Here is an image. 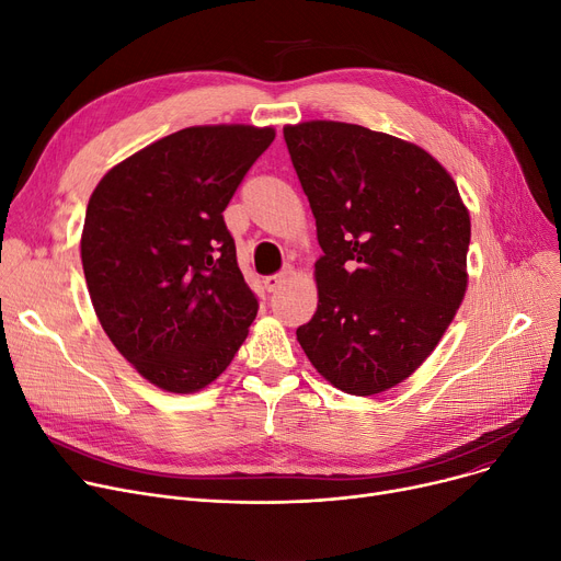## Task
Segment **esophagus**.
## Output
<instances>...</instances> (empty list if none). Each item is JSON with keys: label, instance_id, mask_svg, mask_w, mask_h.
Instances as JSON below:
<instances>
[{"label": "esophagus", "instance_id": "34e87169", "mask_svg": "<svg viewBox=\"0 0 561 561\" xmlns=\"http://www.w3.org/2000/svg\"><path fill=\"white\" fill-rule=\"evenodd\" d=\"M290 275H293V271L288 268V271H284V273H277V275L265 277V279H263V288L268 290V293H275L284 282H288V279H290Z\"/></svg>", "mask_w": 561, "mask_h": 561}]
</instances>
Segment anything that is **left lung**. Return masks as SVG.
<instances>
[{"instance_id": "left-lung-1", "label": "left lung", "mask_w": 561, "mask_h": 561, "mask_svg": "<svg viewBox=\"0 0 561 561\" xmlns=\"http://www.w3.org/2000/svg\"><path fill=\"white\" fill-rule=\"evenodd\" d=\"M284 140L322 248L298 341L336 389L381 393L432 355L463 300L468 209L414 142L334 121L286 125Z\"/></svg>"}]
</instances>
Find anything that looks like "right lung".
<instances>
[{
	"label": "right lung",
	"mask_w": 561,
	"mask_h": 561,
	"mask_svg": "<svg viewBox=\"0 0 561 561\" xmlns=\"http://www.w3.org/2000/svg\"><path fill=\"white\" fill-rule=\"evenodd\" d=\"M273 140V127H186L113 165L88 199L81 263L95 313L163 391L209 387L248 336L259 302L222 211Z\"/></svg>",
	"instance_id": "right-lung-1"
}]
</instances>
